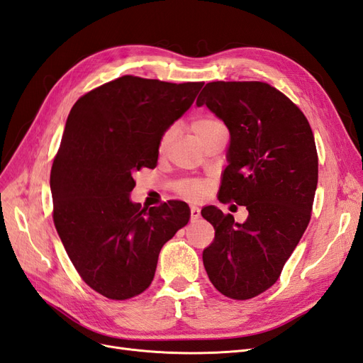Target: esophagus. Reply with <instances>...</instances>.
Returning <instances> with one entry per match:
<instances>
[{
  "label": "esophagus",
  "mask_w": 363,
  "mask_h": 363,
  "mask_svg": "<svg viewBox=\"0 0 363 363\" xmlns=\"http://www.w3.org/2000/svg\"><path fill=\"white\" fill-rule=\"evenodd\" d=\"M199 216H201V210H199V207H196V206L190 207V219H191V220H196Z\"/></svg>",
  "instance_id": "obj_1"
}]
</instances>
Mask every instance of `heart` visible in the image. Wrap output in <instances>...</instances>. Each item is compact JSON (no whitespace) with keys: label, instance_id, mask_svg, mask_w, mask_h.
<instances>
[{"label":"heart","instance_id":"obj_1","mask_svg":"<svg viewBox=\"0 0 363 363\" xmlns=\"http://www.w3.org/2000/svg\"><path fill=\"white\" fill-rule=\"evenodd\" d=\"M190 127L196 135L201 143L206 141V139L215 136L220 132H225V127L224 124L220 123V121L215 116H196L191 119ZM176 136V128L174 125L167 127L164 132L161 133L160 139H157V152L160 155H164L167 152V148L170 147V144L173 143V139ZM206 190V184L202 181H196V179H189V181H184L179 187L178 191L184 196H190V198H196L201 196V194Z\"/></svg>","mask_w":363,"mask_h":363}]
</instances>
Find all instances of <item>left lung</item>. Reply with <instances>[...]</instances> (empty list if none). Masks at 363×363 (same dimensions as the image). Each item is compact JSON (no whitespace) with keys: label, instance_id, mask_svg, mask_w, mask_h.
<instances>
[{"label":"left lung","instance_id":"obj_1","mask_svg":"<svg viewBox=\"0 0 363 363\" xmlns=\"http://www.w3.org/2000/svg\"><path fill=\"white\" fill-rule=\"evenodd\" d=\"M196 104L230 130L219 199L248 210L244 224L216 207L201 211L215 228L203 267L219 293L247 301L276 284L310 224L319 173L313 130L290 98L261 81L208 82Z\"/></svg>","mask_w":363,"mask_h":363}]
</instances>
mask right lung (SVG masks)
<instances>
[{
    "instance_id": "obj_1",
    "label": "right lung",
    "mask_w": 363,
    "mask_h": 363,
    "mask_svg": "<svg viewBox=\"0 0 363 363\" xmlns=\"http://www.w3.org/2000/svg\"><path fill=\"white\" fill-rule=\"evenodd\" d=\"M202 86L124 75L70 110L50 172L53 224L82 281L108 299L145 291L162 245L190 219L182 201L145 210L128 194L133 174L156 167L157 139Z\"/></svg>"
}]
</instances>
